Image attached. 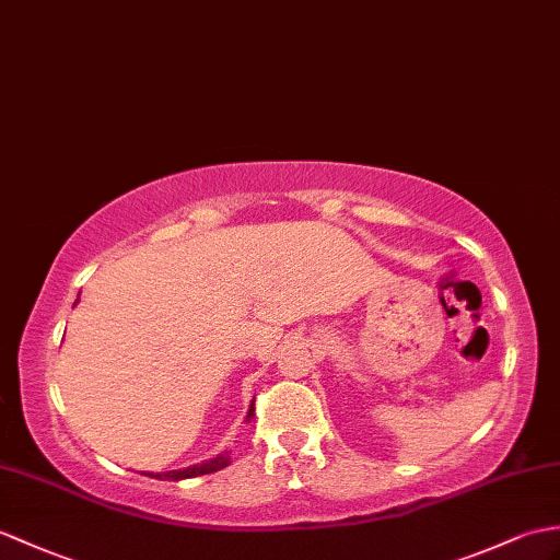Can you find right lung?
I'll list each match as a JSON object with an SVG mask.
<instances>
[{
  "label": "right lung",
  "instance_id": "right-lung-1",
  "mask_svg": "<svg viewBox=\"0 0 560 560\" xmlns=\"http://www.w3.org/2000/svg\"><path fill=\"white\" fill-rule=\"evenodd\" d=\"M255 415V400L250 402L248 408V415H245V422L253 420ZM231 463L229 453H219V456L210 458V460H202L198 465H190V467H184V470H168V472H140L145 477H154V479H168V482H178V479H190V477H200V475H210V472H217L221 470V467H226Z\"/></svg>",
  "mask_w": 560,
  "mask_h": 560
}]
</instances>
